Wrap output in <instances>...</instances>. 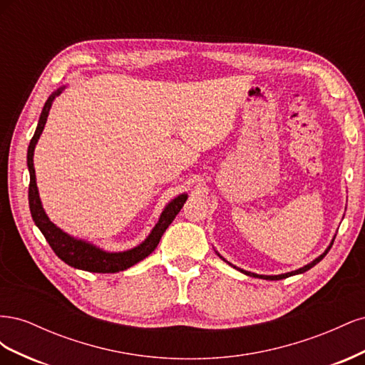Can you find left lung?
I'll list each match as a JSON object with an SVG mask.
<instances>
[{"mask_svg": "<svg viewBox=\"0 0 365 365\" xmlns=\"http://www.w3.org/2000/svg\"><path fill=\"white\" fill-rule=\"evenodd\" d=\"M335 237H336V235L334 236V239H332V242H330L329 244V247L324 250V252L323 254H319V256L317 257V259H314L311 263H307V264H304V267H302V268H298V269H295V271H291V272H284V274H279V275H262V274H256V272H250V271H245V269H240V268H237V267H235L233 263H230V262H227L222 256H220V254L216 251V254L217 256L222 259L224 262H227L230 267H233V268H236L237 271H240V272H244V274H247V275H250V277H256V279H263V280H282V279H286V277H291V275H297V274H303V272H306V271H309L311 269L312 267H315V264L318 263V262H322L323 259H324V256L326 254L329 252V250L332 248V245H334V240H335Z\"/></svg>", "mask_w": 365, "mask_h": 365, "instance_id": "8db88e82", "label": "left lung"}]
</instances>
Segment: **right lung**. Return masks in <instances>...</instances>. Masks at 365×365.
Instances as JSON below:
<instances>
[{"label":"right lung","mask_w":365,"mask_h":365,"mask_svg":"<svg viewBox=\"0 0 365 365\" xmlns=\"http://www.w3.org/2000/svg\"><path fill=\"white\" fill-rule=\"evenodd\" d=\"M67 88V85H62L56 91L51 93L47 98L46 105L42 108V113L39 115L38 126L35 130V135L30 140L29 150H27V168L30 173V185H29V205L30 213L33 220H35L36 227L41 230V233L48 242L51 250L56 252V256L63 260L67 264L77 269L88 271V272H101V274H109V272H118L125 271L130 267H134L135 263L146 259L149 254L157 248L160 244V239L164 235V231L172 224L175 216L180 213L184 202L187 201L189 195L181 193L163 208L160 215L158 222L152 228L149 236L138 244L137 247L126 250V251H106L101 247H97L91 242L85 239L74 237L68 233H65L62 228H59L56 224H53L50 217L47 216L46 210L42 207L39 190L36 185V175H35V165H33V155H35V148L38 145V140L42 134L43 126L47 123V117L50 113V108L54 102V98L62 94V91Z\"/></svg>","instance_id":"1"}]
</instances>
